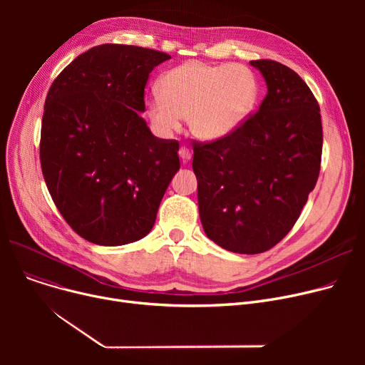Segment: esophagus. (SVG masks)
<instances>
[{
  "label": "esophagus",
  "mask_w": 365,
  "mask_h": 365,
  "mask_svg": "<svg viewBox=\"0 0 365 365\" xmlns=\"http://www.w3.org/2000/svg\"><path fill=\"white\" fill-rule=\"evenodd\" d=\"M179 157L183 163H187L190 160V157H192V153H190V150L186 149V148H180L179 149Z\"/></svg>",
  "instance_id": "1"
}]
</instances>
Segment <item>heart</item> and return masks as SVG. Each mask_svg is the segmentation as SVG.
I'll return each mask as SVG.
<instances>
[{
    "mask_svg": "<svg viewBox=\"0 0 365 365\" xmlns=\"http://www.w3.org/2000/svg\"><path fill=\"white\" fill-rule=\"evenodd\" d=\"M161 93L146 101L155 128L168 136L180 130L183 117L200 140L216 142L238 130L257 103L259 81L245 65L189 62L168 71Z\"/></svg>",
    "mask_w": 365,
    "mask_h": 365,
    "instance_id": "heart-1",
    "label": "heart"
}]
</instances>
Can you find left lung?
I'll list each match as a JSON object with an SVG mask.
<instances>
[{"label": "left lung", "mask_w": 365, "mask_h": 365, "mask_svg": "<svg viewBox=\"0 0 365 365\" xmlns=\"http://www.w3.org/2000/svg\"><path fill=\"white\" fill-rule=\"evenodd\" d=\"M266 83L259 110L229 136L195 143L192 168L205 235L227 252L257 255L278 244L315 187L322 152L317 99L274 61H252Z\"/></svg>", "instance_id": "obj_1"}]
</instances>
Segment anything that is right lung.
I'll list each match as a JSON object with an SVG mask.
<instances>
[{
	"mask_svg": "<svg viewBox=\"0 0 365 365\" xmlns=\"http://www.w3.org/2000/svg\"><path fill=\"white\" fill-rule=\"evenodd\" d=\"M171 59L123 44L93 47L51 84L40 158L48 192L84 240L106 247L146 237L180 168L179 143L153 136L146 121L150 71Z\"/></svg>",
	"mask_w": 365,
	"mask_h": 365,
	"instance_id": "right-lung-1",
	"label": "right lung"
}]
</instances>
